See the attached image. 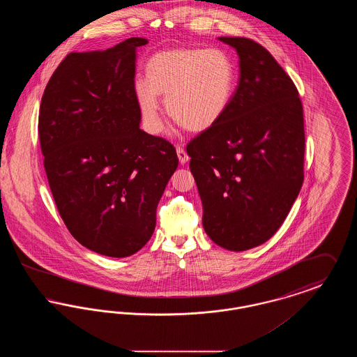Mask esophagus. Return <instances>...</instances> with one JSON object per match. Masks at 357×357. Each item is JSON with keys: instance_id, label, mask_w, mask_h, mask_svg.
<instances>
[{"instance_id": "obj_1", "label": "esophagus", "mask_w": 357, "mask_h": 357, "mask_svg": "<svg viewBox=\"0 0 357 357\" xmlns=\"http://www.w3.org/2000/svg\"><path fill=\"white\" fill-rule=\"evenodd\" d=\"M176 155H178V159H179V163H181V165H186L187 162H188V159H190L186 151L183 150V147H181V146L176 147Z\"/></svg>"}]
</instances>
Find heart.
<instances>
[{
	"label": "heart",
	"instance_id": "heart-1",
	"mask_svg": "<svg viewBox=\"0 0 357 357\" xmlns=\"http://www.w3.org/2000/svg\"><path fill=\"white\" fill-rule=\"evenodd\" d=\"M147 80L135 83L136 102L147 128L163 130L159 96L172 119L190 132H204L226 115L236 89V67L226 52L174 48L146 63Z\"/></svg>",
	"mask_w": 357,
	"mask_h": 357
}]
</instances>
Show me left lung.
Segmentation results:
<instances>
[{
	"label": "left lung",
	"instance_id": "obj_1",
	"mask_svg": "<svg viewBox=\"0 0 357 357\" xmlns=\"http://www.w3.org/2000/svg\"><path fill=\"white\" fill-rule=\"evenodd\" d=\"M239 57L226 115L187 146L204 207V231L243 252L274 236L304 181V115L291 79L253 40L218 37Z\"/></svg>",
	"mask_w": 357,
	"mask_h": 357
}]
</instances>
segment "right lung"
<instances>
[{"label": "right lung", "mask_w": 357, "mask_h": 357, "mask_svg": "<svg viewBox=\"0 0 357 357\" xmlns=\"http://www.w3.org/2000/svg\"><path fill=\"white\" fill-rule=\"evenodd\" d=\"M131 37L105 51L75 52L44 91L38 135L59 213L98 255H135L153 236L156 207L178 167L175 149L140 130Z\"/></svg>", "instance_id": "add662e5"}]
</instances>
